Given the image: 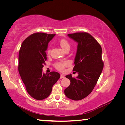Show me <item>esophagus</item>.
<instances>
[{
  "mask_svg": "<svg viewBox=\"0 0 125 125\" xmlns=\"http://www.w3.org/2000/svg\"><path fill=\"white\" fill-rule=\"evenodd\" d=\"M64 78V76L63 75V74H61L60 76V79H62V78Z\"/></svg>",
  "mask_w": 125,
  "mask_h": 125,
  "instance_id": "34e87169",
  "label": "esophagus"
}]
</instances>
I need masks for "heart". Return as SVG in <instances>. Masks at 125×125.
<instances>
[{
	"instance_id": "b5f03b06",
	"label": "heart",
	"mask_w": 125,
	"mask_h": 125,
	"mask_svg": "<svg viewBox=\"0 0 125 125\" xmlns=\"http://www.w3.org/2000/svg\"><path fill=\"white\" fill-rule=\"evenodd\" d=\"M58 43L60 44V45L61 47L62 48L63 50L65 51L66 50H68L70 48L71 45L69 43V41L65 39H60L58 41ZM51 51V49L50 48H48L47 50V53L48 54H49ZM69 65V63L68 61H60V62H57L55 63L54 64V67L57 69V70L62 72L64 70L65 68L68 66Z\"/></svg>"
}]
</instances>
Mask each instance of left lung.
Masks as SVG:
<instances>
[{"instance_id": "8db88e82", "label": "left lung", "mask_w": 125, "mask_h": 125, "mask_svg": "<svg viewBox=\"0 0 125 125\" xmlns=\"http://www.w3.org/2000/svg\"><path fill=\"white\" fill-rule=\"evenodd\" d=\"M78 43L73 71L78 73L75 78L71 74L65 76L71 84L64 90L67 98L80 100L92 92L103 69L102 49L99 42L87 32H76L68 35Z\"/></svg>"}]
</instances>
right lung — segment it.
Segmentation results:
<instances>
[{"label": "right lung", "mask_w": 125, "mask_h": 125, "mask_svg": "<svg viewBox=\"0 0 125 125\" xmlns=\"http://www.w3.org/2000/svg\"><path fill=\"white\" fill-rule=\"evenodd\" d=\"M55 34L36 32L23 41L19 53V73L28 94L36 100L47 98L60 78L57 72L42 73L47 60L48 43Z\"/></svg>", "instance_id": "right-lung-1"}]
</instances>
